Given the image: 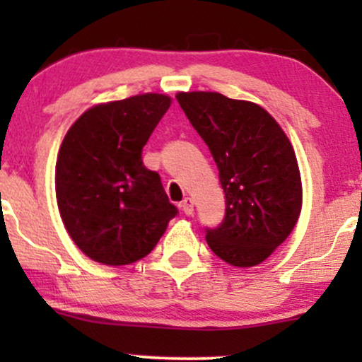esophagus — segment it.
Returning a JSON list of instances; mask_svg holds the SVG:
<instances>
[{
    "label": "esophagus",
    "mask_w": 362,
    "mask_h": 362,
    "mask_svg": "<svg viewBox=\"0 0 362 362\" xmlns=\"http://www.w3.org/2000/svg\"><path fill=\"white\" fill-rule=\"evenodd\" d=\"M180 209L184 211V214H187V216H190L194 213V201L190 197H185L184 201L180 202Z\"/></svg>",
    "instance_id": "obj_1"
}]
</instances>
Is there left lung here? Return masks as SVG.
<instances>
[{
  "instance_id": "1",
  "label": "left lung",
  "mask_w": 362,
  "mask_h": 362,
  "mask_svg": "<svg viewBox=\"0 0 362 362\" xmlns=\"http://www.w3.org/2000/svg\"><path fill=\"white\" fill-rule=\"evenodd\" d=\"M175 97L209 148L226 199V216L219 228L207 230V245L235 267L262 264L301 214V173L293 144L257 103L218 91H178Z\"/></svg>"
}]
</instances>
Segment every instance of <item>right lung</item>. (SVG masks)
<instances>
[{
  "instance_id": "1",
  "label": "right lung",
  "mask_w": 362,
  "mask_h": 362,
  "mask_svg": "<svg viewBox=\"0 0 362 362\" xmlns=\"http://www.w3.org/2000/svg\"><path fill=\"white\" fill-rule=\"evenodd\" d=\"M172 105L161 93L97 103L74 120L56 161V199L66 231L103 265H127L155 248L177 207L141 153Z\"/></svg>"
}]
</instances>
